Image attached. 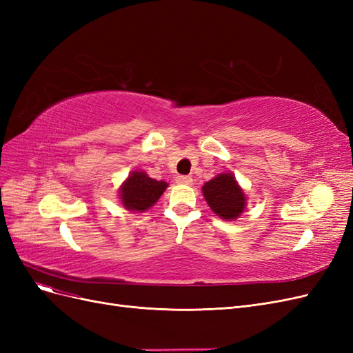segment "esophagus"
<instances>
[{
    "mask_svg": "<svg viewBox=\"0 0 353 353\" xmlns=\"http://www.w3.org/2000/svg\"><path fill=\"white\" fill-rule=\"evenodd\" d=\"M176 183L178 184H184V185H190L191 183H193V178L188 176V175H179L176 178Z\"/></svg>",
    "mask_w": 353,
    "mask_h": 353,
    "instance_id": "obj_1",
    "label": "esophagus"
}]
</instances>
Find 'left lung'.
Returning a JSON list of instances; mask_svg holds the SVG:
<instances>
[{"instance_id":"left-lung-1","label":"left lung","mask_w":353,"mask_h":353,"mask_svg":"<svg viewBox=\"0 0 353 353\" xmlns=\"http://www.w3.org/2000/svg\"><path fill=\"white\" fill-rule=\"evenodd\" d=\"M205 196L210 209L221 219H237L245 209V194L232 174H219L203 185Z\"/></svg>"}]
</instances>
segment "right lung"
<instances>
[{"label":"right lung","instance_id":"1","mask_svg":"<svg viewBox=\"0 0 353 353\" xmlns=\"http://www.w3.org/2000/svg\"><path fill=\"white\" fill-rule=\"evenodd\" d=\"M168 183L148 176L143 170H134L121 185L119 197L125 209L145 212L163 194Z\"/></svg>","mask_w":353,"mask_h":353}]
</instances>
